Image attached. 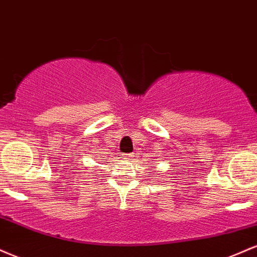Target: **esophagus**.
<instances>
[{"label":"esophagus","instance_id":"1","mask_svg":"<svg viewBox=\"0 0 257 257\" xmlns=\"http://www.w3.org/2000/svg\"><path fill=\"white\" fill-rule=\"evenodd\" d=\"M134 156L135 155H132V154H125V159H127V160H132Z\"/></svg>","mask_w":257,"mask_h":257}]
</instances>
